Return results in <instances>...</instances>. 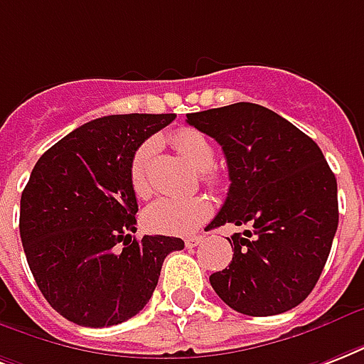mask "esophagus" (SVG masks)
Instances as JSON below:
<instances>
[{"instance_id": "1", "label": "esophagus", "mask_w": 364, "mask_h": 364, "mask_svg": "<svg viewBox=\"0 0 364 364\" xmlns=\"http://www.w3.org/2000/svg\"><path fill=\"white\" fill-rule=\"evenodd\" d=\"M204 242V237H188V238H185V246H187V248H196V246H198V244H202Z\"/></svg>"}]
</instances>
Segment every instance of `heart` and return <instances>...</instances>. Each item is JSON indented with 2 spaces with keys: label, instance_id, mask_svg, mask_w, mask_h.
I'll list each match as a JSON object with an SVG mask.
<instances>
[{
  "label": "heart",
  "instance_id": "b5f03b06",
  "mask_svg": "<svg viewBox=\"0 0 364 364\" xmlns=\"http://www.w3.org/2000/svg\"><path fill=\"white\" fill-rule=\"evenodd\" d=\"M173 143L181 151L183 156L187 158L196 170H200L202 181L210 187H215L219 183V176L212 168L215 160V149L212 141L198 129L183 127L173 133ZM154 152H156V141L146 139L145 143L139 145L129 164L132 187L139 196H145L151 191L149 171H151ZM210 213H212V206L202 196H191V198L164 196L146 208L143 213V221L149 231L164 232V235H187L198 229L210 218Z\"/></svg>",
  "mask_w": 364,
  "mask_h": 364
}]
</instances>
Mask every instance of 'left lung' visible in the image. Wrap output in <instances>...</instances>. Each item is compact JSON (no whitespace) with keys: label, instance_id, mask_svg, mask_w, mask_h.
<instances>
[{"label":"left lung","instance_id":"left-lung-1","mask_svg":"<svg viewBox=\"0 0 364 364\" xmlns=\"http://www.w3.org/2000/svg\"><path fill=\"white\" fill-rule=\"evenodd\" d=\"M218 141L231 187L212 227H246L229 242L232 262L210 277L231 309L279 315L317 284L338 229L336 177L311 137L273 110L235 102L187 114Z\"/></svg>","mask_w":364,"mask_h":364}]
</instances>
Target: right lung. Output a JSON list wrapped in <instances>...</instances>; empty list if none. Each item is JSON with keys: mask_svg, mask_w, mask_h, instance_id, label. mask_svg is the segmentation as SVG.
<instances>
[{"mask_svg": "<svg viewBox=\"0 0 364 364\" xmlns=\"http://www.w3.org/2000/svg\"><path fill=\"white\" fill-rule=\"evenodd\" d=\"M176 114H114L83 124L41 154L21 196V240L53 309L91 328L135 317L158 284L176 237H133L129 164Z\"/></svg>", "mask_w": 364, "mask_h": 364, "instance_id": "right-lung-1", "label": "right lung"}]
</instances>
